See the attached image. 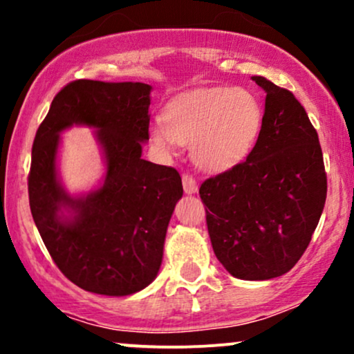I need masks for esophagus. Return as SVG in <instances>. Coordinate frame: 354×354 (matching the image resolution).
<instances>
[{"instance_id":"obj_1","label":"esophagus","mask_w":354,"mask_h":354,"mask_svg":"<svg viewBox=\"0 0 354 354\" xmlns=\"http://www.w3.org/2000/svg\"><path fill=\"white\" fill-rule=\"evenodd\" d=\"M183 189H185V193L188 194H193L198 191L196 180H194L191 174H183Z\"/></svg>"}]
</instances>
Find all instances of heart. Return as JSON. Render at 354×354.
Masks as SVG:
<instances>
[{"label":"heart","instance_id":"heart-1","mask_svg":"<svg viewBox=\"0 0 354 354\" xmlns=\"http://www.w3.org/2000/svg\"><path fill=\"white\" fill-rule=\"evenodd\" d=\"M154 121L151 141L163 153L191 145V156L206 171H223L250 154L263 124L259 100L245 88L189 93L168 104Z\"/></svg>","mask_w":354,"mask_h":354}]
</instances>
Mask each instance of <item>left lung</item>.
<instances>
[{
  "mask_svg": "<svg viewBox=\"0 0 354 354\" xmlns=\"http://www.w3.org/2000/svg\"><path fill=\"white\" fill-rule=\"evenodd\" d=\"M261 131L241 163L201 185L214 254L234 278L281 276L301 258L326 201L318 133L295 95L263 76Z\"/></svg>",
  "mask_w": 354,
  "mask_h": 354,
  "instance_id": "8db88e82",
  "label": "left lung"
}]
</instances>
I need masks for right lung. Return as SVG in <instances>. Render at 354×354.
Segmentation results:
<instances>
[{
    "label": "right lung",
    "mask_w": 354,
    "mask_h": 354,
    "mask_svg": "<svg viewBox=\"0 0 354 354\" xmlns=\"http://www.w3.org/2000/svg\"><path fill=\"white\" fill-rule=\"evenodd\" d=\"M149 93L145 83L76 80L53 100L31 151L28 194L35 225L59 271L91 293L126 296L156 278L166 230L183 196L171 166L141 158L149 140ZM73 124L99 129L107 160L103 187L71 198L59 185V133ZM73 211L64 217L60 209Z\"/></svg>",
    "instance_id": "obj_1"
}]
</instances>
